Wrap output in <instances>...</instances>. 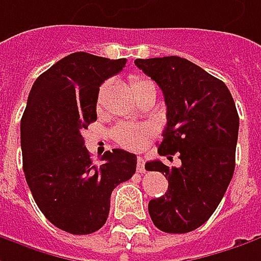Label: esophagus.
<instances>
[{
  "label": "esophagus",
  "mask_w": 261,
  "mask_h": 261,
  "mask_svg": "<svg viewBox=\"0 0 261 261\" xmlns=\"http://www.w3.org/2000/svg\"><path fill=\"white\" fill-rule=\"evenodd\" d=\"M137 171H139L140 174H143V172L146 171V168H144V159H143L142 156L137 158Z\"/></svg>",
  "instance_id": "1"
}]
</instances>
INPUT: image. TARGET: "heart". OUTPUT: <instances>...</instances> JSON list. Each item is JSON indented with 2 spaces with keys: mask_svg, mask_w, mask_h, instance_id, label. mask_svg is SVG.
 <instances>
[{
  "mask_svg": "<svg viewBox=\"0 0 261 261\" xmlns=\"http://www.w3.org/2000/svg\"><path fill=\"white\" fill-rule=\"evenodd\" d=\"M150 87H154V85L149 79L139 77V75L131 77L130 89L134 96L137 93L143 92V90H146V89H150ZM102 96H103V87L100 89V92L97 95V108H100V105H102ZM150 134H152L150 128L146 127V125L122 124V125H118L114 130V139H115V142L118 143L119 146H122L125 149L139 150V149H143L147 144L149 139H150Z\"/></svg>",
  "mask_w": 261,
  "mask_h": 261,
  "instance_id": "obj_1",
  "label": "heart"
}]
</instances>
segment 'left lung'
<instances>
[{"instance_id": "left-lung-1", "label": "left lung", "mask_w": 261, "mask_h": 261, "mask_svg": "<svg viewBox=\"0 0 261 261\" xmlns=\"http://www.w3.org/2000/svg\"><path fill=\"white\" fill-rule=\"evenodd\" d=\"M134 64L164 92L166 127L158 153L172 159L178 152L181 159L172 168L146 164L168 178V191L149 201V215L164 232L194 231L213 215L232 179L240 128L232 95L222 80L181 57Z\"/></svg>"}]
</instances>
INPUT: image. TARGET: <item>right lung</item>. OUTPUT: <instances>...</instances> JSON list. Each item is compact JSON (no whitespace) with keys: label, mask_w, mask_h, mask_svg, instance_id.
I'll return each instance as SVG.
<instances>
[{"label":"right lung","mask_w":261,"mask_h":261,"mask_svg":"<svg viewBox=\"0 0 261 261\" xmlns=\"http://www.w3.org/2000/svg\"><path fill=\"white\" fill-rule=\"evenodd\" d=\"M125 64V58L74 52L40 74L29 93L20 122L24 176L40 212L65 232L100 229L112 190L136 172V154L121 149L93 164L82 136L97 118L100 85Z\"/></svg>","instance_id":"add662e5"}]
</instances>
